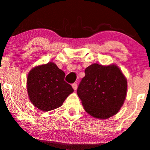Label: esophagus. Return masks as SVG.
<instances>
[{
    "label": "esophagus",
    "instance_id": "34e87169",
    "mask_svg": "<svg viewBox=\"0 0 150 150\" xmlns=\"http://www.w3.org/2000/svg\"><path fill=\"white\" fill-rule=\"evenodd\" d=\"M72 87H73L74 90H76L77 88V83H73V85H72Z\"/></svg>",
    "mask_w": 150,
    "mask_h": 150
}]
</instances>
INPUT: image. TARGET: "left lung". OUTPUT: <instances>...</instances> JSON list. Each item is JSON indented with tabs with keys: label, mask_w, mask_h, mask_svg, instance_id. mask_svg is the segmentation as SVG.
Instances as JSON below:
<instances>
[{
	"label": "left lung",
	"mask_w": 150,
	"mask_h": 150,
	"mask_svg": "<svg viewBox=\"0 0 150 150\" xmlns=\"http://www.w3.org/2000/svg\"><path fill=\"white\" fill-rule=\"evenodd\" d=\"M77 93L89 115L99 119L114 116L126 97L127 80L116 65L94 63L85 70Z\"/></svg>",
	"instance_id": "left-lung-1"
}]
</instances>
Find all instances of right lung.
<instances>
[{
    "mask_svg": "<svg viewBox=\"0 0 150 150\" xmlns=\"http://www.w3.org/2000/svg\"><path fill=\"white\" fill-rule=\"evenodd\" d=\"M65 74L54 63L38 65L27 76V92L31 102L43 111H49L62 106L72 86L64 80Z\"/></svg>",
    "mask_w": 150,
    "mask_h": 150,
    "instance_id": "1",
    "label": "right lung"
}]
</instances>
